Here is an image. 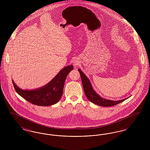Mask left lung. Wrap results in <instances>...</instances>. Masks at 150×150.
Instances as JSON below:
<instances>
[{"label": "left lung", "mask_w": 150, "mask_h": 150, "mask_svg": "<svg viewBox=\"0 0 150 150\" xmlns=\"http://www.w3.org/2000/svg\"><path fill=\"white\" fill-rule=\"evenodd\" d=\"M78 70L81 76L84 93L86 94L87 98L93 103L100 106H114L115 105H117L122 102L123 100H126V99H124V100H117V101H114V100L102 98L93 90L91 82L89 81V79L87 78L86 75L83 74V72L80 69H79Z\"/></svg>", "instance_id": "1"}]
</instances>
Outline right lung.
<instances>
[{
    "label": "right lung",
    "instance_id": "1",
    "mask_svg": "<svg viewBox=\"0 0 150 150\" xmlns=\"http://www.w3.org/2000/svg\"><path fill=\"white\" fill-rule=\"evenodd\" d=\"M73 69L72 65L65 67L48 84L36 90H22L12 82L16 92L29 102L37 106H48L56 104L61 99L65 79Z\"/></svg>",
    "mask_w": 150,
    "mask_h": 150
}]
</instances>
